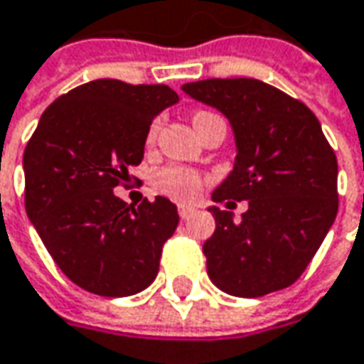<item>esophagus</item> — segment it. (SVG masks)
<instances>
[{
	"instance_id": "esophagus-1",
	"label": "esophagus",
	"mask_w": 364,
	"mask_h": 364,
	"mask_svg": "<svg viewBox=\"0 0 364 364\" xmlns=\"http://www.w3.org/2000/svg\"><path fill=\"white\" fill-rule=\"evenodd\" d=\"M193 213H196L193 206H187V204H181V206H179V216H181V218H189Z\"/></svg>"
}]
</instances>
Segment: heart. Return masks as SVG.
Masks as SVG:
<instances>
[{
	"instance_id": "1",
	"label": "heart",
	"mask_w": 364,
	"mask_h": 364,
	"mask_svg": "<svg viewBox=\"0 0 364 364\" xmlns=\"http://www.w3.org/2000/svg\"><path fill=\"white\" fill-rule=\"evenodd\" d=\"M208 116L215 114H210V112H196L193 114V124L200 122V120H204V118H208ZM156 133H158V122H154L149 127L148 141H154ZM154 183H156V187L162 193H166V196H171L175 200L187 202V200H193V198L200 196V191L204 187V177L200 173L189 171V168H183V166H168V168H162L156 175Z\"/></svg>"
}]
</instances>
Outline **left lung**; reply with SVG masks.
<instances>
[{
  "mask_svg": "<svg viewBox=\"0 0 364 364\" xmlns=\"http://www.w3.org/2000/svg\"><path fill=\"white\" fill-rule=\"evenodd\" d=\"M181 89L233 129L235 164L213 200H248L242 220L208 208L216 223L204 244L208 277L237 298L291 285L338 215V160L321 122L302 102L256 79H206Z\"/></svg>",
  "mask_w": 364,
  "mask_h": 364,
  "instance_id": "obj_1",
  "label": "left lung"
}]
</instances>
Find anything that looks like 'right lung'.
Wrapping results in <instances>:
<instances>
[{
  "label": "right lung",
  "mask_w": 364,
  "mask_h": 364,
  "mask_svg": "<svg viewBox=\"0 0 364 364\" xmlns=\"http://www.w3.org/2000/svg\"><path fill=\"white\" fill-rule=\"evenodd\" d=\"M177 102L166 85L97 79L60 95L26 144V215L60 271L91 294L133 296L158 275L177 206L158 196L135 208L114 187L141 164L151 120Z\"/></svg>",
  "instance_id": "obj_1"
}]
</instances>
